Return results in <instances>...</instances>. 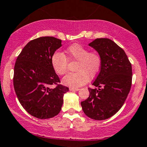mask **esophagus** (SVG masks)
<instances>
[{"mask_svg":"<svg viewBox=\"0 0 147 147\" xmlns=\"http://www.w3.org/2000/svg\"><path fill=\"white\" fill-rule=\"evenodd\" d=\"M79 88H70V91H77L79 90Z\"/></svg>","mask_w":147,"mask_h":147,"instance_id":"obj_1","label":"esophagus"}]
</instances>
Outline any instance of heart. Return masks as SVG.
I'll return each instance as SVG.
<instances>
[{
  "mask_svg": "<svg viewBox=\"0 0 147 147\" xmlns=\"http://www.w3.org/2000/svg\"><path fill=\"white\" fill-rule=\"evenodd\" d=\"M68 61H76L75 70L62 79V84L72 88L83 86L88 79L94 78L99 73L102 66V58L98 53L79 44H74L67 48L64 54L55 52L51 57V66L54 72L63 75L66 72Z\"/></svg>",
  "mask_w": 147,
  "mask_h": 147,
  "instance_id": "1",
  "label": "heart"
}]
</instances>
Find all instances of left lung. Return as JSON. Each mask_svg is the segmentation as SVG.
<instances>
[{
	"label": "left lung",
	"instance_id": "8db88e82",
	"mask_svg": "<svg viewBox=\"0 0 147 147\" xmlns=\"http://www.w3.org/2000/svg\"><path fill=\"white\" fill-rule=\"evenodd\" d=\"M102 58V66L90 95L81 102L86 116L97 121L112 117L121 108L132 82L131 63L124 50L112 40L97 38L89 44Z\"/></svg>",
	"mask_w": 147,
	"mask_h": 147
}]
</instances>
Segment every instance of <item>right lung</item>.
<instances>
[{
    "label": "right lung",
    "instance_id": "1",
    "mask_svg": "<svg viewBox=\"0 0 147 147\" xmlns=\"http://www.w3.org/2000/svg\"><path fill=\"white\" fill-rule=\"evenodd\" d=\"M61 47L54 37H40L31 40L18 56L13 74V87L23 108L39 119L59 114L63 96L68 88L59 84L58 75L51 66V57ZM51 84H55L51 88Z\"/></svg>",
    "mask_w": 147,
    "mask_h": 147
}]
</instances>
